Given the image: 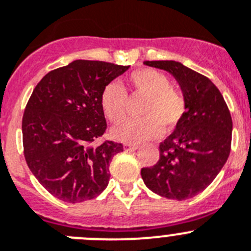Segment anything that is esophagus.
<instances>
[{"label":"esophagus","instance_id":"34e87169","mask_svg":"<svg viewBox=\"0 0 251 251\" xmlns=\"http://www.w3.org/2000/svg\"><path fill=\"white\" fill-rule=\"evenodd\" d=\"M124 149H125L126 151H135L139 149V146L134 145V144H125V145H124Z\"/></svg>","mask_w":251,"mask_h":251}]
</instances>
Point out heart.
I'll return each instance as SVG.
<instances>
[{"label":"heart","instance_id":"1","mask_svg":"<svg viewBox=\"0 0 251 251\" xmlns=\"http://www.w3.org/2000/svg\"><path fill=\"white\" fill-rule=\"evenodd\" d=\"M144 98L140 119L128 121L112 130L115 139L126 142H142L155 139L161 130L170 132L186 111V101L180 90L171 86L168 76L153 69L134 71L126 78V87L109 83L101 94V109L110 123L121 124L127 114V96Z\"/></svg>","mask_w":251,"mask_h":251}]
</instances>
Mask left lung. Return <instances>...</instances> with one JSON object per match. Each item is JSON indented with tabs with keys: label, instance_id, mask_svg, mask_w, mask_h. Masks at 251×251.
Returning a JSON list of instances; mask_svg holds the SVG:
<instances>
[{
	"label": "left lung",
	"instance_id": "1",
	"mask_svg": "<svg viewBox=\"0 0 251 251\" xmlns=\"http://www.w3.org/2000/svg\"><path fill=\"white\" fill-rule=\"evenodd\" d=\"M168 71L179 83L186 111L170 136L160 144V159L141 169V177L155 194L186 200L209 186L226 162L232 120L218 87L204 75L176 61H145Z\"/></svg>",
	"mask_w": 251,
	"mask_h": 251
}]
</instances>
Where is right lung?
<instances>
[{
	"label": "right lung",
	"mask_w": 251,
	"mask_h": 251,
	"mask_svg": "<svg viewBox=\"0 0 251 251\" xmlns=\"http://www.w3.org/2000/svg\"><path fill=\"white\" fill-rule=\"evenodd\" d=\"M130 66L76 60L50 71L33 90L22 117L27 165L40 184L62 201L91 200L109 184V165L123 144L105 141L101 94Z\"/></svg>",
	"instance_id": "1"
}]
</instances>
